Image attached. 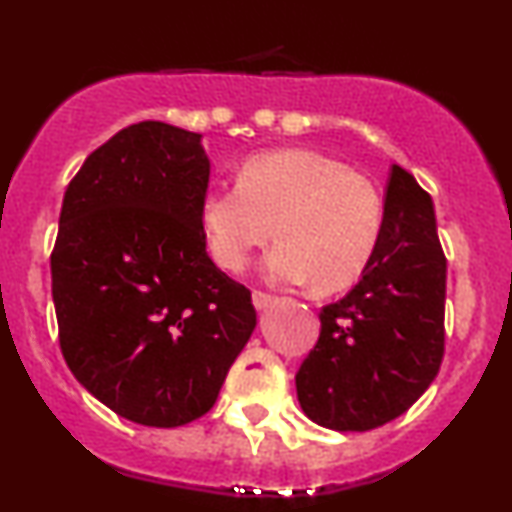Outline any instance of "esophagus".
<instances>
[{"mask_svg": "<svg viewBox=\"0 0 512 512\" xmlns=\"http://www.w3.org/2000/svg\"><path fill=\"white\" fill-rule=\"evenodd\" d=\"M252 303H255V308L262 313V310H267L269 305L274 303V296H269V293H262V291H255L252 293Z\"/></svg>", "mask_w": 512, "mask_h": 512, "instance_id": "1", "label": "esophagus"}]
</instances>
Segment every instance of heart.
<instances>
[{
    "label": "heart",
    "instance_id": "obj_1",
    "mask_svg": "<svg viewBox=\"0 0 512 512\" xmlns=\"http://www.w3.org/2000/svg\"><path fill=\"white\" fill-rule=\"evenodd\" d=\"M209 252L240 272L269 238L264 260L274 284L313 281L320 293L349 289L373 257L383 202L366 175L315 149H274L250 156L236 185L211 187L199 204Z\"/></svg>",
    "mask_w": 512,
    "mask_h": 512
}]
</instances>
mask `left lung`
I'll return each mask as SVG.
<instances>
[{
  "label": "left lung",
  "instance_id": "obj_1",
  "mask_svg": "<svg viewBox=\"0 0 512 512\" xmlns=\"http://www.w3.org/2000/svg\"><path fill=\"white\" fill-rule=\"evenodd\" d=\"M445 255L431 195L392 166L380 238L361 281L320 313L296 373L310 421L370 431L397 419L438 375L445 351Z\"/></svg>",
  "mask_w": 512,
  "mask_h": 512
}]
</instances>
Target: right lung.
Returning <instances> with one entry per match:
<instances>
[{
	"instance_id": "right-lung-1",
	"label": "right lung",
	"mask_w": 512,
	"mask_h": 512,
	"mask_svg": "<svg viewBox=\"0 0 512 512\" xmlns=\"http://www.w3.org/2000/svg\"><path fill=\"white\" fill-rule=\"evenodd\" d=\"M202 134L129 125L69 182L50 257L60 349L98 402L175 428L214 407L257 325L243 284L207 255Z\"/></svg>"
}]
</instances>
